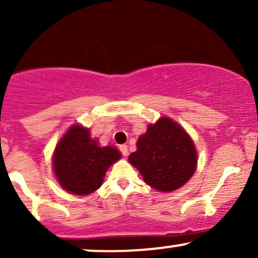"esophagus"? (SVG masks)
Returning <instances> with one entry per match:
<instances>
[{"label": "esophagus", "mask_w": 258, "mask_h": 258, "mask_svg": "<svg viewBox=\"0 0 258 258\" xmlns=\"http://www.w3.org/2000/svg\"><path fill=\"white\" fill-rule=\"evenodd\" d=\"M120 152H121V154H122L123 156H126L127 154H128V149H127L126 144H122V146H120Z\"/></svg>", "instance_id": "34e87169"}]
</instances>
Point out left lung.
Here are the masks:
<instances>
[{
  "mask_svg": "<svg viewBox=\"0 0 258 258\" xmlns=\"http://www.w3.org/2000/svg\"><path fill=\"white\" fill-rule=\"evenodd\" d=\"M144 182L159 191H173L193 176L198 164L190 136L170 117H160L137 141L128 156Z\"/></svg>",
  "mask_w": 258,
  "mask_h": 258,
  "instance_id": "8db88e82",
  "label": "left lung"
}]
</instances>
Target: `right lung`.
<instances>
[{
	"instance_id": "add662e5",
	"label": "right lung",
	"mask_w": 258,
	"mask_h": 258,
	"mask_svg": "<svg viewBox=\"0 0 258 258\" xmlns=\"http://www.w3.org/2000/svg\"><path fill=\"white\" fill-rule=\"evenodd\" d=\"M121 158L116 148L99 147L90 130L74 125L61 137L53 155L58 183L70 194L88 195L102 185L106 170Z\"/></svg>"
}]
</instances>
